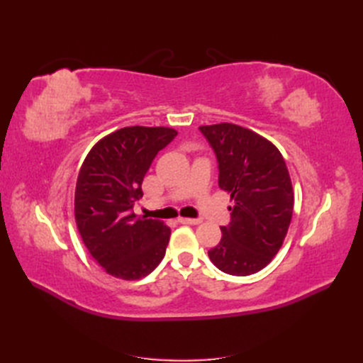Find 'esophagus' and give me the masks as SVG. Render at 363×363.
Wrapping results in <instances>:
<instances>
[{
	"label": "esophagus",
	"mask_w": 363,
	"mask_h": 363,
	"mask_svg": "<svg viewBox=\"0 0 363 363\" xmlns=\"http://www.w3.org/2000/svg\"><path fill=\"white\" fill-rule=\"evenodd\" d=\"M179 221L182 223V224H189V225H196V224H200L201 223V219H195V218H180Z\"/></svg>",
	"instance_id": "obj_1"
}]
</instances>
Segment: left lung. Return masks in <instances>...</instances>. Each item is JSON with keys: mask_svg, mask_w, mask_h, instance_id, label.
<instances>
[{"mask_svg": "<svg viewBox=\"0 0 363 363\" xmlns=\"http://www.w3.org/2000/svg\"><path fill=\"white\" fill-rule=\"evenodd\" d=\"M200 131L216 155L219 188L233 200L232 219L208 257L230 276H250L268 265L286 238L294 211L288 167L277 147L252 130L221 123Z\"/></svg>", "mask_w": 363, "mask_h": 363, "instance_id": "obj_1", "label": "left lung"}]
</instances>
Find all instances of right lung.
Wrapping results in <instances>:
<instances>
[{"label": "right lung", "instance_id": "1", "mask_svg": "<svg viewBox=\"0 0 363 363\" xmlns=\"http://www.w3.org/2000/svg\"><path fill=\"white\" fill-rule=\"evenodd\" d=\"M177 136L169 127H124L86 156L75 186V223L86 248L116 279L139 280L162 262L171 228L136 216L142 182L157 152Z\"/></svg>", "mask_w": 363, "mask_h": 363}]
</instances>
